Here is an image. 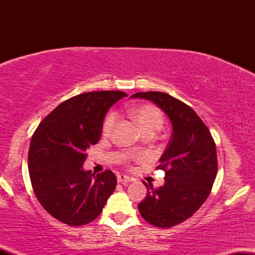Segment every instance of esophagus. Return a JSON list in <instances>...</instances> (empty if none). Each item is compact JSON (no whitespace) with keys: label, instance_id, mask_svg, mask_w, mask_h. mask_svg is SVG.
Wrapping results in <instances>:
<instances>
[{"label":"esophagus","instance_id":"1","mask_svg":"<svg viewBox=\"0 0 255 255\" xmlns=\"http://www.w3.org/2000/svg\"><path fill=\"white\" fill-rule=\"evenodd\" d=\"M118 181H119L120 183H122V184H127V183L131 182V178L128 177V176H126V175H119Z\"/></svg>","mask_w":255,"mask_h":255}]
</instances>
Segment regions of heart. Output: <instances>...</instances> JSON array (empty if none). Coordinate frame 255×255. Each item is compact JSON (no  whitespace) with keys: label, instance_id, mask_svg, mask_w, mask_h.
Segmentation results:
<instances>
[{"label":"heart","instance_id":"b5f03b06","mask_svg":"<svg viewBox=\"0 0 255 255\" xmlns=\"http://www.w3.org/2000/svg\"><path fill=\"white\" fill-rule=\"evenodd\" d=\"M134 120L139 125L142 133H154L156 134L164 124V116L159 108L152 104H142L131 111ZM116 124V114L109 113L105 116L103 126H102V133L104 136H109Z\"/></svg>","mask_w":255,"mask_h":255}]
</instances>
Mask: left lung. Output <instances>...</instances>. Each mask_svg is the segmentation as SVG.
Instances as JSON below:
<instances>
[{
    "label": "left lung",
    "instance_id": "obj_1",
    "mask_svg": "<svg viewBox=\"0 0 255 255\" xmlns=\"http://www.w3.org/2000/svg\"><path fill=\"white\" fill-rule=\"evenodd\" d=\"M170 119L172 135L159 159L164 186L145 183L147 195L137 205L140 215L157 228H171L192 217L211 193L217 175V150L207 126L189 105L164 92H137Z\"/></svg>",
    "mask_w": 255,
    "mask_h": 255
}]
</instances>
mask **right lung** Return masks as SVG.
Segmentation results:
<instances>
[{
    "mask_svg": "<svg viewBox=\"0 0 255 255\" xmlns=\"http://www.w3.org/2000/svg\"><path fill=\"white\" fill-rule=\"evenodd\" d=\"M121 91H93L67 99L38 125L28 150L34 194L49 215L71 227L89 224L103 211L118 184L115 174L83 169L86 150L101 139L104 116L126 97Z\"/></svg>",
    "mask_w": 255,
    "mask_h": 255,
    "instance_id": "right-lung-1",
    "label": "right lung"
}]
</instances>
